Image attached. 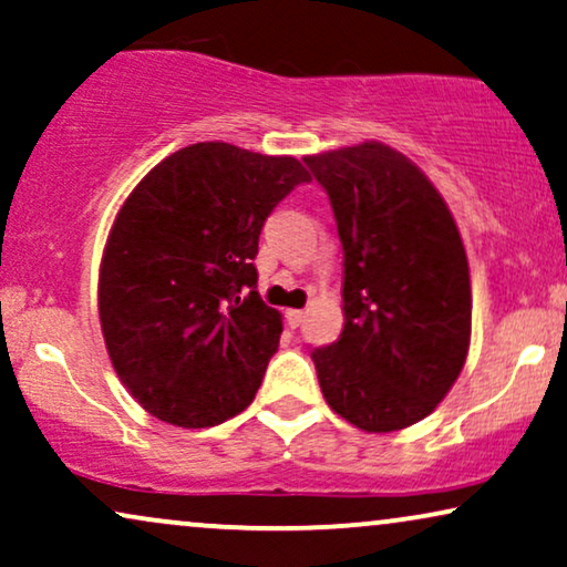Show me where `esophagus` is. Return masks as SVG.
I'll return each instance as SVG.
<instances>
[{
    "label": "esophagus",
    "mask_w": 567,
    "mask_h": 567,
    "mask_svg": "<svg viewBox=\"0 0 567 567\" xmlns=\"http://www.w3.org/2000/svg\"><path fill=\"white\" fill-rule=\"evenodd\" d=\"M285 319H288L290 327L296 329V327H300V323H303V319H306V311H298V308H290V311L285 313Z\"/></svg>",
    "instance_id": "34e87169"
}]
</instances>
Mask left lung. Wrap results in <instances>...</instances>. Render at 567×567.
Listing matches in <instances>:
<instances>
[{"label":"left lung","instance_id":"8db88e82","mask_svg":"<svg viewBox=\"0 0 567 567\" xmlns=\"http://www.w3.org/2000/svg\"><path fill=\"white\" fill-rule=\"evenodd\" d=\"M303 163L327 188L344 251V329L311 352L321 394L368 433L410 427L443 402L470 352V261L454 215L381 142Z\"/></svg>","mask_w":567,"mask_h":567}]
</instances>
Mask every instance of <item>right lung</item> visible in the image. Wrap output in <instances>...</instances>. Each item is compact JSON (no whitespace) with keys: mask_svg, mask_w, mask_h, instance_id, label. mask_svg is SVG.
<instances>
[{"mask_svg":"<svg viewBox=\"0 0 567 567\" xmlns=\"http://www.w3.org/2000/svg\"><path fill=\"white\" fill-rule=\"evenodd\" d=\"M308 181L290 155L196 142L126 196L105 240L97 313L121 383L153 417L213 427L254 402L282 334V316L254 290L259 233Z\"/></svg>","mask_w":567,"mask_h":567,"instance_id":"right-lung-1","label":"right lung"}]
</instances>
